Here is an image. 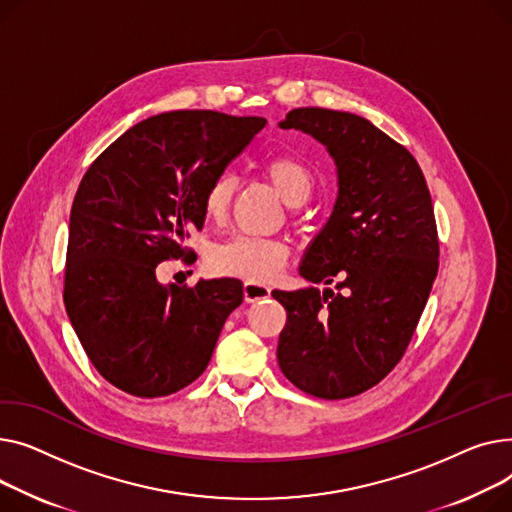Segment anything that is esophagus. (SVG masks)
<instances>
[{
    "mask_svg": "<svg viewBox=\"0 0 512 512\" xmlns=\"http://www.w3.org/2000/svg\"><path fill=\"white\" fill-rule=\"evenodd\" d=\"M244 295H246V302H258V299H264L270 295V287L256 281H246Z\"/></svg>",
    "mask_w": 512,
    "mask_h": 512,
    "instance_id": "1",
    "label": "esophagus"
}]
</instances>
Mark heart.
Wrapping results in <instances>:
<instances>
[{"label": "heart", "mask_w": 512, "mask_h": 512, "mask_svg": "<svg viewBox=\"0 0 512 512\" xmlns=\"http://www.w3.org/2000/svg\"><path fill=\"white\" fill-rule=\"evenodd\" d=\"M260 173L270 186L289 204H302L314 188L312 167L297 155L273 153L258 161ZM237 188V179L229 171L217 173L210 179L204 196L202 210L210 223H223L229 215L231 200ZM289 256V246L273 237L235 235L210 254V266L221 275H231L246 281H268L281 273Z\"/></svg>", "instance_id": "1"}]
</instances>
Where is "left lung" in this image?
Instances as JSON below:
<instances>
[{
	"label": "left lung",
	"mask_w": 512,
	"mask_h": 512,
	"mask_svg": "<svg viewBox=\"0 0 512 512\" xmlns=\"http://www.w3.org/2000/svg\"><path fill=\"white\" fill-rule=\"evenodd\" d=\"M279 126L328 148L339 196L299 266L337 291H273L287 310L277 359L304 393L349 399L401 362L426 308L440 254L430 190L409 150L355 113L299 107Z\"/></svg>",
	"instance_id": "1"
}]
</instances>
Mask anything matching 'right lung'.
Instances as JSON below:
<instances>
[{"instance_id": "1", "label": "right lung", "mask_w": 512, "mask_h": 512, "mask_svg": "<svg viewBox=\"0 0 512 512\" xmlns=\"http://www.w3.org/2000/svg\"><path fill=\"white\" fill-rule=\"evenodd\" d=\"M266 126L264 117L169 111L132 126L84 173L72 215L64 304L97 372L128 395L155 399L192 384L227 316L237 279L161 285L157 266L190 260L210 179Z\"/></svg>"}]
</instances>
